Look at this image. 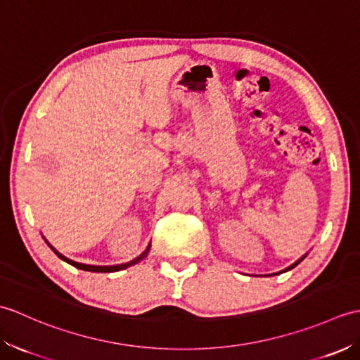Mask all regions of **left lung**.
Instances as JSON below:
<instances>
[{
	"label": "left lung",
	"mask_w": 360,
	"mask_h": 360,
	"mask_svg": "<svg viewBox=\"0 0 360 360\" xmlns=\"http://www.w3.org/2000/svg\"><path fill=\"white\" fill-rule=\"evenodd\" d=\"M304 257H307V255H303V257H302V258H300V259H297V262H295V263H294V264H290V266H289V267H286V269H285V271H281V272H286V271H289V269H292V267H295V266H297V264H298V263H300V262H302V259H303V258H304Z\"/></svg>",
	"instance_id": "1"
}]
</instances>
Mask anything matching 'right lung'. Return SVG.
I'll list each match as a JSON object with an SVG mask.
<instances>
[{"mask_svg": "<svg viewBox=\"0 0 360 360\" xmlns=\"http://www.w3.org/2000/svg\"><path fill=\"white\" fill-rule=\"evenodd\" d=\"M46 243H48V241H46ZM48 246H49L53 252H56V254L58 255V258H62L63 262L70 263V264H71V266H74V267H77V269H82V271H89V272H117V271H122V269H127V267H129V266H133V264H136V263L142 262V259H143L145 257H147L148 250H150V244H148V248L145 249L139 257H136L134 259H131V262L124 263V264H116V266H93V264H83V263H77V262H74V259L66 258L65 255H62V254H60V252H57L56 249H53L49 243H48Z\"/></svg>", "mask_w": 360, "mask_h": 360, "instance_id": "right-lung-1", "label": "right lung"}]
</instances>
